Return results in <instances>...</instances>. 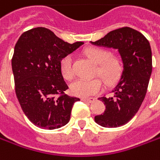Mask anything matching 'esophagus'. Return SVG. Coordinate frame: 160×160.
<instances>
[{"label":"esophagus","mask_w":160,"mask_h":160,"mask_svg":"<svg viewBox=\"0 0 160 160\" xmlns=\"http://www.w3.org/2000/svg\"><path fill=\"white\" fill-rule=\"evenodd\" d=\"M81 100L83 102H92L95 99L94 98H82Z\"/></svg>","instance_id":"34e87169"}]
</instances>
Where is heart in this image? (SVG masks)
I'll list each match as a JSON object with an SVG mask.
<instances>
[{
	"instance_id": "obj_1",
	"label": "heart",
	"mask_w": 160,
	"mask_h": 160,
	"mask_svg": "<svg viewBox=\"0 0 160 160\" xmlns=\"http://www.w3.org/2000/svg\"><path fill=\"white\" fill-rule=\"evenodd\" d=\"M85 56L97 65L96 74L102 78L107 85H112L118 82L123 72V62L120 57L112 56L110 50L90 47L84 50ZM60 70L65 79L71 80L74 76L73 58L71 55H66L60 60ZM102 90V82L99 78L94 79H77L70 85L72 94L79 97H90L99 93Z\"/></svg>"
}]
</instances>
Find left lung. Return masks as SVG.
<instances>
[{
    "instance_id": "obj_1",
    "label": "left lung",
    "mask_w": 160,
    "mask_h": 160,
    "mask_svg": "<svg viewBox=\"0 0 160 160\" xmlns=\"http://www.w3.org/2000/svg\"><path fill=\"white\" fill-rule=\"evenodd\" d=\"M92 45L118 49L123 62V72L112 93L101 97L105 111L94 121L105 128H117L129 122L145 98L152 72V54L148 40L129 27L117 28Z\"/></svg>"
}]
</instances>
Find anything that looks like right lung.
<instances>
[{"label": "right lung", "instance_id": "add662e5", "mask_svg": "<svg viewBox=\"0 0 160 160\" xmlns=\"http://www.w3.org/2000/svg\"><path fill=\"white\" fill-rule=\"evenodd\" d=\"M83 44L65 42L42 27L29 29L18 39L12 59L15 92L23 112L34 125L54 130L69 122L72 107L80 99L65 93L68 86L60 60Z\"/></svg>", "mask_w": 160, "mask_h": 160}]
</instances>
